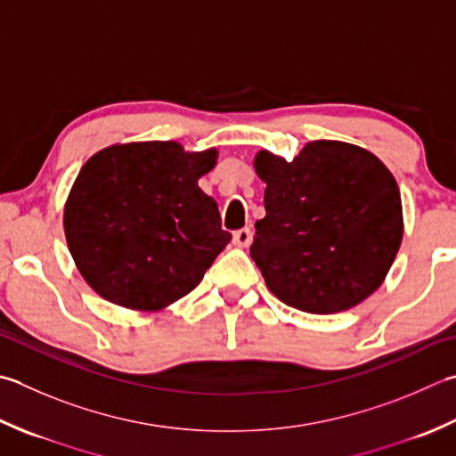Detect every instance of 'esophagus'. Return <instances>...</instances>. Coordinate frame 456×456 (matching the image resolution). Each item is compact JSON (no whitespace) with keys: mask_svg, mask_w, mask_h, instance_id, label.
I'll return each mask as SVG.
<instances>
[{"mask_svg":"<svg viewBox=\"0 0 456 456\" xmlns=\"http://www.w3.org/2000/svg\"><path fill=\"white\" fill-rule=\"evenodd\" d=\"M251 240H253V231L248 227L239 229L233 233V245H237V247H248L251 245Z\"/></svg>","mask_w":456,"mask_h":456,"instance_id":"obj_1","label":"esophagus"}]
</instances>
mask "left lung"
<instances>
[{
	"label": "left lung",
	"mask_w": 456,
	"mask_h": 456,
	"mask_svg": "<svg viewBox=\"0 0 456 456\" xmlns=\"http://www.w3.org/2000/svg\"><path fill=\"white\" fill-rule=\"evenodd\" d=\"M266 216L251 256L284 305L334 314L376 292L403 239L394 174L370 150L314 140L292 162L256 151Z\"/></svg>",
	"instance_id": "1"
}]
</instances>
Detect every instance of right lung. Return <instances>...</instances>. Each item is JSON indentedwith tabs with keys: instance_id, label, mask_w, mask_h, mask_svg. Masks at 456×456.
I'll list each match as a JSON object with an SVG mask.
<instances>
[{
	"instance_id": "right-lung-1",
	"label": "right lung",
	"mask_w": 456,
	"mask_h": 456,
	"mask_svg": "<svg viewBox=\"0 0 456 456\" xmlns=\"http://www.w3.org/2000/svg\"><path fill=\"white\" fill-rule=\"evenodd\" d=\"M217 150L128 142L86 159L62 211L69 251L88 287L122 308L158 312L190 294L231 240L198 185Z\"/></svg>"
}]
</instances>
